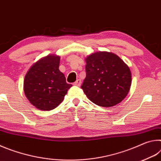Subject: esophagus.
<instances>
[{"label": "esophagus", "instance_id": "34e87169", "mask_svg": "<svg viewBox=\"0 0 161 161\" xmlns=\"http://www.w3.org/2000/svg\"><path fill=\"white\" fill-rule=\"evenodd\" d=\"M81 84V80H77L74 83V85H75V86H80Z\"/></svg>", "mask_w": 161, "mask_h": 161}]
</instances>
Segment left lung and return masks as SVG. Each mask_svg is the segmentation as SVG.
Returning <instances> with one entry per match:
<instances>
[{
    "label": "left lung",
    "mask_w": 161,
    "mask_h": 161,
    "mask_svg": "<svg viewBox=\"0 0 161 161\" xmlns=\"http://www.w3.org/2000/svg\"><path fill=\"white\" fill-rule=\"evenodd\" d=\"M86 77L81 88L88 99L103 107L121 102L131 85L128 65L112 53L96 52L85 58Z\"/></svg>",
    "instance_id": "8db88e82"
}]
</instances>
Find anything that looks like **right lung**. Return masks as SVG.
Segmentation results:
<instances>
[{
	"instance_id": "right-lung-1",
	"label": "right lung",
	"mask_w": 161,
	"mask_h": 161,
	"mask_svg": "<svg viewBox=\"0 0 161 161\" xmlns=\"http://www.w3.org/2000/svg\"><path fill=\"white\" fill-rule=\"evenodd\" d=\"M60 57L48 54L32 65L24 79L27 99L40 110L50 111L58 107L72 85L66 82L59 69Z\"/></svg>"
}]
</instances>
